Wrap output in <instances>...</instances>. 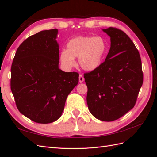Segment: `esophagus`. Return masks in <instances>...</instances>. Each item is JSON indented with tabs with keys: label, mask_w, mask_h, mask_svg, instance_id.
Masks as SVG:
<instances>
[{
	"label": "esophagus",
	"mask_w": 157,
	"mask_h": 157,
	"mask_svg": "<svg viewBox=\"0 0 157 157\" xmlns=\"http://www.w3.org/2000/svg\"><path fill=\"white\" fill-rule=\"evenodd\" d=\"M78 80H79V82L80 83H82L84 80V78L82 75H79V77H78Z\"/></svg>",
	"instance_id": "esophagus-1"
}]
</instances>
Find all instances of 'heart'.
I'll return each instance as SVG.
<instances>
[{"instance_id": "heart-1", "label": "heart", "mask_w": 157, "mask_h": 157, "mask_svg": "<svg viewBox=\"0 0 157 157\" xmlns=\"http://www.w3.org/2000/svg\"><path fill=\"white\" fill-rule=\"evenodd\" d=\"M107 48V42L101 36H78L67 43V49L59 54L63 67L69 70L75 65L78 58L79 65L83 70L93 71L101 65Z\"/></svg>"}]
</instances>
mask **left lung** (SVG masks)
<instances>
[{"label": "left lung", "mask_w": 157, "mask_h": 157, "mask_svg": "<svg viewBox=\"0 0 157 157\" xmlns=\"http://www.w3.org/2000/svg\"><path fill=\"white\" fill-rule=\"evenodd\" d=\"M102 31L111 38L110 50L105 61L84 77L90 112L99 120L110 122L134 107L143 72L139 52L129 36L117 28Z\"/></svg>", "instance_id": "1"}]
</instances>
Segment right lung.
I'll list each match as a JSON object with an SVG mask.
<instances>
[{"instance_id":"obj_1","label":"right lung","mask_w":157,"mask_h":157,"mask_svg":"<svg viewBox=\"0 0 157 157\" xmlns=\"http://www.w3.org/2000/svg\"><path fill=\"white\" fill-rule=\"evenodd\" d=\"M58 29L44 30L23 41L11 67V90L20 112L48 124L62 114L66 99L78 83V74L59 68Z\"/></svg>"}]
</instances>
